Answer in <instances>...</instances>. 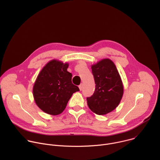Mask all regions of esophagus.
<instances>
[{
	"instance_id": "1",
	"label": "esophagus",
	"mask_w": 160,
	"mask_h": 160,
	"mask_svg": "<svg viewBox=\"0 0 160 160\" xmlns=\"http://www.w3.org/2000/svg\"><path fill=\"white\" fill-rule=\"evenodd\" d=\"M79 89H80V90H82V89H83V84H80V85H79Z\"/></svg>"
}]
</instances>
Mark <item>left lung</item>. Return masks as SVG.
I'll use <instances>...</instances> for the list:
<instances>
[{
    "label": "left lung",
    "instance_id": "left-lung-1",
    "mask_svg": "<svg viewBox=\"0 0 160 160\" xmlns=\"http://www.w3.org/2000/svg\"><path fill=\"white\" fill-rule=\"evenodd\" d=\"M91 69L96 88L87 102L93 112L104 115L119 105L123 95V82L115 63L108 58L92 64Z\"/></svg>",
    "mask_w": 160,
    "mask_h": 160
}]
</instances>
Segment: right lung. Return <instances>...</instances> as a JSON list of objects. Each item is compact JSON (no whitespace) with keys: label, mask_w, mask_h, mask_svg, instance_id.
Wrapping results in <instances>:
<instances>
[{"label":"right lung","mask_w":160,"mask_h":160,"mask_svg":"<svg viewBox=\"0 0 160 160\" xmlns=\"http://www.w3.org/2000/svg\"><path fill=\"white\" fill-rule=\"evenodd\" d=\"M69 64L52 59L38 73L33 87L37 106L44 112L58 115L66 108L73 94L79 91L72 82V75L67 69Z\"/></svg>","instance_id":"1"}]
</instances>
